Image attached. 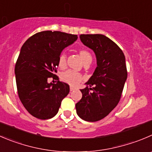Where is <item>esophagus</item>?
Here are the masks:
<instances>
[{"instance_id": "34e87169", "label": "esophagus", "mask_w": 152, "mask_h": 152, "mask_svg": "<svg viewBox=\"0 0 152 152\" xmlns=\"http://www.w3.org/2000/svg\"><path fill=\"white\" fill-rule=\"evenodd\" d=\"M74 90H75V88H73V87H70V91H74Z\"/></svg>"}]
</instances>
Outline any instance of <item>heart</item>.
Instances as JSON below:
<instances>
[{
	"instance_id": "1",
	"label": "heart",
	"mask_w": 152,
	"mask_h": 152,
	"mask_svg": "<svg viewBox=\"0 0 152 152\" xmlns=\"http://www.w3.org/2000/svg\"><path fill=\"white\" fill-rule=\"evenodd\" d=\"M79 53L83 61L84 64H91L92 61L93 57L91 53L88 50L85 48H82L79 50ZM58 66L59 68L64 69L67 66V56L64 53H61L58 56ZM61 79L65 83L71 85V86H76L78 84L80 83L82 81V76L80 73L75 72L73 70H68L67 71H64L61 75Z\"/></svg>"
}]
</instances>
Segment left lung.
Wrapping results in <instances>:
<instances>
[{
    "mask_svg": "<svg viewBox=\"0 0 152 152\" xmlns=\"http://www.w3.org/2000/svg\"><path fill=\"white\" fill-rule=\"evenodd\" d=\"M80 39L94 51L97 67L76 104L82 120L96 122L104 118L120 102L128 73L122 50L107 37L100 34H82ZM93 86V88L91 87Z\"/></svg>",
    "mask_w": 152,
    "mask_h": 152,
    "instance_id": "1",
    "label": "left lung"
}]
</instances>
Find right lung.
Masks as SVG:
<instances>
[{"label": "right lung", "mask_w": 152, "mask_h": 152, "mask_svg": "<svg viewBox=\"0 0 152 152\" xmlns=\"http://www.w3.org/2000/svg\"><path fill=\"white\" fill-rule=\"evenodd\" d=\"M77 38V35L59 31H42L22 46L15 67L16 85L20 102L33 117L40 120L53 117L69 94V85L60 82L56 73L61 51ZM49 78L57 82L48 83Z\"/></svg>", "instance_id": "right-lung-1"}]
</instances>
